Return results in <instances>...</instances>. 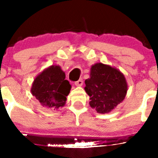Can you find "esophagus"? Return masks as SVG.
I'll return each mask as SVG.
<instances>
[{
    "label": "esophagus",
    "mask_w": 158,
    "mask_h": 158,
    "mask_svg": "<svg viewBox=\"0 0 158 158\" xmlns=\"http://www.w3.org/2000/svg\"><path fill=\"white\" fill-rule=\"evenodd\" d=\"M82 84H83V81H82V79H79L78 81L75 82V85H76V86H82Z\"/></svg>",
    "instance_id": "esophagus-1"
}]
</instances>
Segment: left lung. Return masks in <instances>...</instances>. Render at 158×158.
Returning <instances> with one entry per match:
<instances>
[{"instance_id": "obj_1", "label": "left lung", "mask_w": 158, "mask_h": 158, "mask_svg": "<svg viewBox=\"0 0 158 158\" xmlns=\"http://www.w3.org/2000/svg\"><path fill=\"white\" fill-rule=\"evenodd\" d=\"M85 83L84 89L90 97L89 105L100 114L112 111L125 99L128 92L123 73L102 63L91 66L90 77L85 79Z\"/></svg>"}]
</instances>
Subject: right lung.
<instances>
[{
  "mask_svg": "<svg viewBox=\"0 0 158 158\" xmlns=\"http://www.w3.org/2000/svg\"><path fill=\"white\" fill-rule=\"evenodd\" d=\"M70 89L71 85L61 67L52 65L36 76L30 92L43 106L57 110L65 106Z\"/></svg>",
  "mask_w": 158,
  "mask_h": 158,
  "instance_id": "right-lung-1",
  "label": "right lung"
}]
</instances>
